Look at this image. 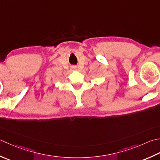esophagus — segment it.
<instances>
[{"label": "esophagus", "mask_w": 160, "mask_h": 160, "mask_svg": "<svg viewBox=\"0 0 160 160\" xmlns=\"http://www.w3.org/2000/svg\"><path fill=\"white\" fill-rule=\"evenodd\" d=\"M71 69L73 70V71H76L77 69V68H76V67H73L71 68Z\"/></svg>", "instance_id": "34e87169"}]
</instances>
